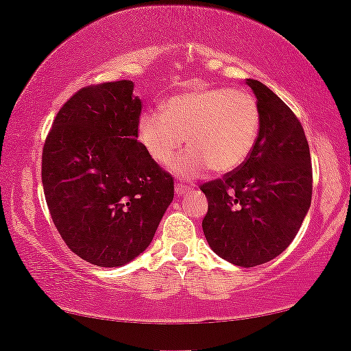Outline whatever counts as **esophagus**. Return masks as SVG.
I'll list each match as a JSON object with an SVG mask.
<instances>
[{
  "label": "esophagus",
  "instance_id": "obj_1",
  "mask_svg": "<svg viewBox=\"0 0 351 351\" xmlns=\"http://www.w3.org/2000/svg\"><path fill=\"white\" fill-rule=\"evenodd\" d=\"M189 190H190V186H186L184 184L176 185V195H179V196H184L185 193H189Z\"/></svg>",
  "mask_w": 351,
  "mask_h": 351
}]
</instances>
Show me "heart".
Masks as SVG:
<instances>
[{
  "label": "heart",
  "instance_id": "b5f03b06",
  "mask_svg": "<svg viewBox=\"0 0 351 351\" xmlns=\"http://www.w3.org/2000/svg\"><path fill=\"white\" fill-rule=\"evenodd\" d=\"M161 112L148 110L137 124L143 150L158 165L171 162L180 179H196L213 169L227 174L251 156L261 129V110L251 93L238 88H196L172 95Z\"/></svg>",
  "mask_w": 351,
  "mask_h": 351
}]
</instances>
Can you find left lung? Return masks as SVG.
Listing matches in <instances>:
<instances>
[{"label":"left lung","instance_id":"left-lung-1","mask_svg":"<svg viewBox=\"0 0 351 351\" xmlns=\"http://www.w3.org/2000/svg\"><path fill=\"white\" fill-rule=\"evenodd\" d=\"M261 129L251 156L222 179L201 185L208 198L203 232L215 254L238 267L262 265L295 238L311 203L313 171L294 112L257 80Z\"/></svg>","mask_w":351,"mask_h":351}]
</instances>
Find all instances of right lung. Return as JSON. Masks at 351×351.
I'll list each match as a JSON object with an SVG mask.
<instances>
[{
	"mask_svg": "<svg viewBox=\"0 0 351 351\" xmlns=\"http://www.w3.org/2000/svg\"><path fill=\"white\" fill-rule=\"evenodd\" d=\"M128 80L86 86L47 134L41 179L66 246L97 267H121L152 243L174 179L137 142L141 99Z\"/></svg>",
	"mask_w": 351,
	"mask_h": 351,
	"instance_id": "obj_1",
	"label": "right lung"
}]
</instances>
